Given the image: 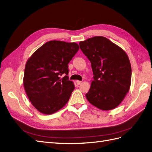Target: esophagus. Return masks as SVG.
Instances as JSON below:
<instances>
[{"mask_svg":"<svg viewBox=\"0 0 152 152\" xmlns=\"http://www.w3.org/2000/svg\"><path fill=\"white\" fill-rule=\"evenodd\" d=\"M76 82H77V85H80V84L82 83V81H80V80H77V81H76Z\"/></svg>","mask_w":152,"mask_h":152,"instance_id":"esophagus-1","label":"esophagus"}]
</instances>
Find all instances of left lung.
<instances>
[{
  "label": "left lung",
  "instance_id": "8db88e82",
  "mask_svg": "<svg viewBox=\"0 0 152 152\" xmlns=\"http://www.w3.org/2000/svg\"><path fill=\"white\" fill-rule=\"evenodd\" d=\"M79 45L91 61L94 75L86 98L102 110L114 109L130 88L131 66L127 54L102 36L82 41Z\"/></svg>",
  "mask_w": 152,
  "mask_h": 152
}]
</instances>
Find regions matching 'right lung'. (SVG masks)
I'll use <instances>...</instances> for the list:
<instances>
[{"mask_svg": "<svg viewBox=\"0 0 152 152\" xmlns=\"http://www.w3.org/2000/svg\"><path fill=\"white\" fill-rule=\"evenodd\" d=\"M79 49L75 42L51 40L28 59L23 85L29 100L39 112L52 114L68 102L75 86L69 80L68 64Z\"/></svg>", "mask_w": 152, "mask_h": 152, "instance_id": "obj_1", "label": "right lung"}]
</instances>
